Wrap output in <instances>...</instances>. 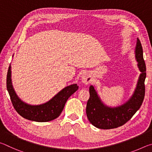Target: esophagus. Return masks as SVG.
Listing matches in <instances>:
<instances>
[{"mask_svg":"<svg viewBox=\"0 0 152 152\" xmlns=\"http://www.w3.org/2000/svg\"><path fill=\"white\" fill-rule=\"evenodd\" d=\"M82 81L84 84H88L92 82L91 75L88 72H84L82 76Z\"/></svg>","mask_w":152,"mask_h":152,"instance_id":"1","label":"esophagus"}]
</instances>
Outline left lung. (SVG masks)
<instances>
[{
    "instance_id": "1",
    "label": "left lung",
    "mask_w": 152,
    "mask_h": 152,
    "mask_svg": "<svg viewBox=\"0 0 152 152\" xmlns=\"http://www.w3.org/2000/svg\"><path fill=\"white\" fill-rule=\"evenodd\" d=\"M135 58L141 72L137 86L131 99L117 107H109L102 103L94 87L89 88L90 98L86 104V115L90 123L94 127L110 129L121 127L129 121L140 109L145 96L146 66L143 58V49L137 38L135 47Z\"/></svg>"
}]
</instances>
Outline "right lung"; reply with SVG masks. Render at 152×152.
Returning a JSON list of instances; mask_svg holds the SVG:
<instances>
[{
    "label": "right lung",
    "mask_w": 152,
    "mask_h": 152,
    "mask_svg": "<svg viewBox=\"0 0 152 152\" xmlns=\"http://www.w3.org/2000/svg\"><path fill=\"white\" fill-rule=\"evenodd\" d=\"M7 88L12 106L20 116L33 121L48 122L60 116L67 100L78 89V86L76 84L66 86L50 101L44 104L39 105L28 104L23 102L15 93L12 85L11 66H9L7 76Z\"/></svg>",
    "instance_id": "add662e5"
}]
</instances>
